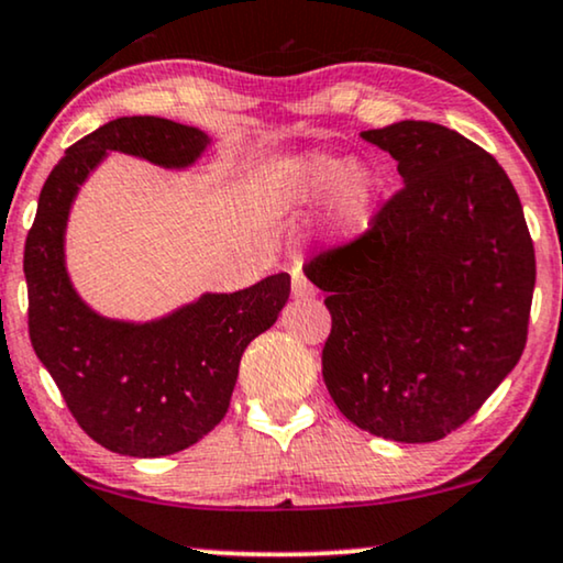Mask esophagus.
<instances>
[{
  "instance_id": "1",
  "label": "esophagus",
  "mask_w": 563,
  "mask_h": 563,
  "mask_svg": "<svg viewBox=\"0 0 563 563\" xmlns=\"http://www.w3.org/2000/svg\"><path fill=\"white\" fill-rule=\"evenodd\" d=\"M291 295L299 299H310V297H316V287H312V282L308 279V276L295 274V279H291Z\"/></svg>"
}]
</instances>
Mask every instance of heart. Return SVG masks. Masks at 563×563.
<instances>
[{
  "label": "heart",
  "mask_w": 563,
  "mask_h": 563,
  "mask_svg": "<svg viewBox=\"0 0 563 563\" xmlns=\"http://www.w3.org/2000/svg\"><path fill=\"white\" fill-rule=\"evenodd\" d=\"M276 196L291 209H316L335 194V230L356 232L367 224L375 180L344 157L308 155L268 173Z\"/></svg>",
  "instance_id": "heart-1"
}]
</instances>
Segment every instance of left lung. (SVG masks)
<instances>
[{"instance_id":"left-lung-1","label":"left lung","mask_w":563,"mask_h":563,"mask_svg":"<svg viewBox=\"0 0 563 563\" xmlns=\"http://www.w3.org/2000/svg\"><path fill=\"white\" fill-rule=\"evenodd\" d=\"M404 188L344 245L305 266L328 291L323 379L352 424L421 444L455 432L520 362L536 247L501 165L457 131H362Z\"/></svg>"}]
</instances>
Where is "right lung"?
<instances>
[{
  "label": "right lung",
  "instance_id": "add662e5",
  "mask_svg": "<svg viewBox=\"0 0 563 563\" xmlns=\"http://www.w3.org/2000/svg\"><path fill=\"white\" fill-rule=\"evenodd\" d=\"M207 144L203 131L157 115L108 121L51 170L25 240L31 344L82 432L119 455L163 457L207 437L228 413L245 346L289 299V274H274L134 325L95 316L71 289L64 228L77 188L106 152L186 167Z\"/></svg>",
  "mask_w": 563,
  "mask_h": 563
}]
</instances>
